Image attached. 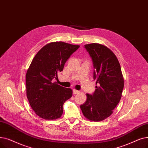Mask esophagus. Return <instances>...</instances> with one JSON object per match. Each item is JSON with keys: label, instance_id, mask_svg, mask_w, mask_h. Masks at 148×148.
Masks as SVG:
<instances>
[{"label": "esophagus", "instance_id": "34e87169", "mask_svg": "<svg viewBox=\"0 0 148 148\" xmlns=\"http://www.w3.org/2000/svg\"><path fill=\"white\" fill-rule=\"evenodd\" d=\"M73 94H77L79 92V91H78V90H76V89H73Z\"/></svg>", "mask_w": 148, "mask_h": 148}]
</instances>
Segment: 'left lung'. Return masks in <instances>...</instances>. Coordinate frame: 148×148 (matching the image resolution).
<instances>
[{
	"instance_id": "left-lung-1",
	"label": "left lung",
	"mask_w": 148,
	"mask_h": 148,
	"mask_svg": "<svg viewBox=\"0 0 148 148\" xmlns=\"http://www.w3.org/2000/svg\"><path fill=\"white\" fill-rule=\"evenodd\" d=\"M85 48L93 62L97 86L92 95L86 94V101L80 109L87 119L100 121L110 117L119 103L124 79L120 63L110 48L97 43L86 44Z\"/></svg>"
}]
</instances>
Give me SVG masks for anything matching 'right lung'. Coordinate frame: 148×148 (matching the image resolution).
I'll use <instances>...</instances> for the list:
<instances>
[{"label":"right lung","mask_w":148,"mask_h":148,"mask_svg":"<svg viewBox=\"0 0 148 148\" xmlns=\"http://www.w3.org/2000/svg\"><path fill=\"white\" fill-rule=\"evenodd\" d=\"M80 47L63 42H51L42 48L32 60L26 74L27 97L35 113L40 118H60L63 105L72 97L71 88L53 82L57 79L70 56Z\"/></svg>","instance_id":"obj_1"}]
</instances>
